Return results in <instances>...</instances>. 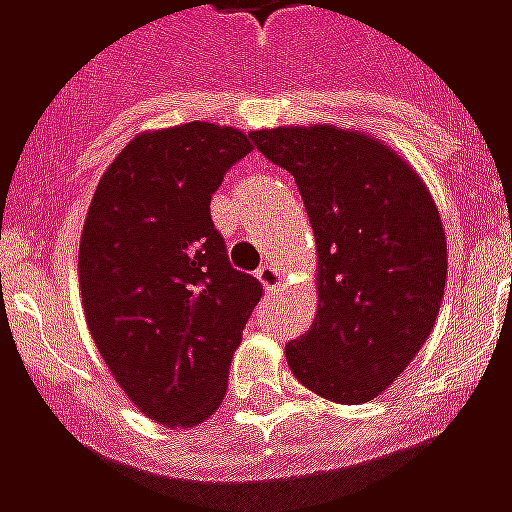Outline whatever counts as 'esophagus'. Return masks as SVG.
I'll return each instance as SVG.
<instances>
[{"label":"esophagus","instance_id":"obj_1","mask_svg":"<svg viewBox=\"0 0 512 512\" xmlns=\"http://www.w3.org/2000/svg\"><path fill=\"white\" fill-rule=\"evenodd\" d=\"M257 282L266 290H277L285 282V277H282V271L277 266L266 263V266H260V271H257Z\"/></svg>","mask_w":512,"mask_h":512}]
</instances>
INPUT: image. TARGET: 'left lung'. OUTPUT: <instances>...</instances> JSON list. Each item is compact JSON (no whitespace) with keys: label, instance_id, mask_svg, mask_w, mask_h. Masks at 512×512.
<instances>
[{"label":"left lung","instance_id":"obj_1","mask_svg":"<svg viewBox=\"0 0 512 512\" xmlns=\"http://www.w3.org/2000/svg\"><path fill=\"white\" fill-rule=\"evenodd\" d=\"M296 178L315 233L318 312L285 345L299 384L359 406L397 381L436 326L447 238L433 194L406 158L365 128L252 131Z\"/></svg>","mask_w":512,"mask_h":512}]
</instances>
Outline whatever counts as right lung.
<instances>
[{
	"mask_svg": "<svg viewBox=\"0 0 512 512\" xmlns=\"http://www.w3.org/2000/svg\"><path fill=\"white\" fill-rule=\"evenodd\" d=\"M252 150L205 120L142 131L95 186L79 241L82 310L120 389L164 428L222 406L227 370L263 288L230 266L211 194Z\"/></svg>",
	"mask_w": 512,
	"mask_h": 512,
	"instance_id": "right-lung-1",
	"label": "right lung"
}]
</instances>
